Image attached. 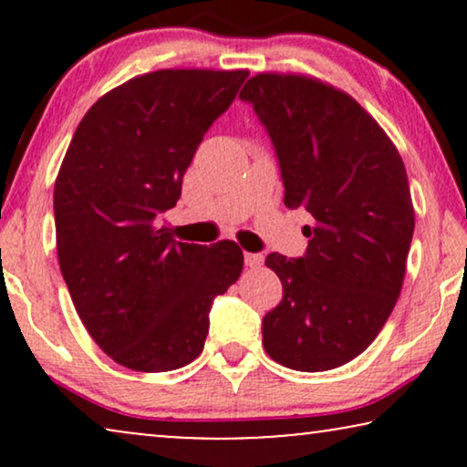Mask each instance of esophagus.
<instances>
[{
  "label": "esophagus",
  "instance_id": "1",
  "mask_svg": "<svg viewBox=\"0 0 467 467\" xmlns=\"http://www.w3.org/2000/svg\"><path fill=\"white\" fill-rule=\"evenodd\" d=\"M244 261H246L248 267H261V264H264V254L244 253Z\"/></svg>",
  "mask_w": 467,
  "mask_h": 467
}]
</instances>
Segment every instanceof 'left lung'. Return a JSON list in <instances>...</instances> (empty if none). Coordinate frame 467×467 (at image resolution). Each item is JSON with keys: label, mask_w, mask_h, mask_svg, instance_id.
<instances>
[{"label": "left lung", "mask_w": 467, "mask_h": 467, "mask_svg": "<svg viewBox=\"0 0 467 467\" xmlns=\"http://www.w3.org/2000/svg\"><path fill=\"white\" fill-rule=\"evenodd\" d=\"M276 150L285 206L304 208V257L267 254L283 299L264 317L280 366L325 372L380 334L406 274L414 208L404 161L380 125L340 88L299 74H257L240 91Z\"/></svg>", "instance_id": "1"}]
</instances>
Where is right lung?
I'll return each mask as SVG.
<instances>
[{
	"label": "right lung",
	"mask_w": 467,
	"mask_h": 467,
	"mask_svg": "<svg viewBox=\"0 0 467 467\" xmlns=\"http://www.w3.org/2000/svg\"><path fill=\"white\" fill-rule=\"evenodd\" d=\"M246 69H159L88 108L55 182L57 257L98 347L136 372H170L203 350L208 312L240 278L232 240L189 244L159 227L210 125Z\"/></svg>",
	"instance_id": "add662e5"
}]
</instances>
